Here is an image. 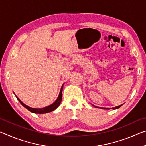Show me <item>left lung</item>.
<instances>
[{
  "label": "left lung",
  "instance_id": "8db88e82",
  "mask_svg": "<svg viewBox=\"0 0 146 146\" xmlns=\"http://www.w3.org/2000/svg\"><path fill=\"white\" fill-rule=\"evenodd\" d=\"M94 107H96V108H98V107H97V106H94V105H93ZM122 106V105H120V106H117V107H115V108H112V109L113 110H117V109H118V108H119L120 106ZM102 108V109H104V110H110V109L109 108Z\"/></svg>",
  "mask_w": 146,
  "mask_h": 146
}]
</instances>
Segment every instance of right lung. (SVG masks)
Returning <instances> with one entry per match:
<instances>
[{
	"instance_id": "obj_1",
	"label": "right lung",
	"mask_w": 146,
	"mask_h": 146,
	"mask_svg": "<svg viewBox=\"0 0 146 146\" xmlns=\"http://www.w3.org/2000/svg\"><path fill=\"white\" fill-rule=\"evenodd\" d=\"M62 89H63V85L62 86L60 92V93H59V95H58V97L57 98V99L56 100L55 102L52 104L47 106V107L41 108V109L33 108L29 107V106H28L27 105L24 104L23 102H22V101L20 100L18 97H16L20 102V103H21L24 108H26L28 110H29L30 112L33 113H36V114H44V113H49V112L53 111L56 110V109L58 107V106L60 105V104L61 102V100H62Z\"/></svg>"
}]
</instances>
